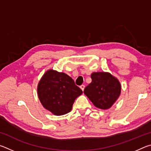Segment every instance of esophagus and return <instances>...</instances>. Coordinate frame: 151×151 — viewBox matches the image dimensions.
<instances>
[{
    "label": "esophagus",
    "instance_id": "obj_1",
    "mask_svg": "<svg viewBox=\"0 0 151 151\" xmlns=\"http://www.w3.org/2000/svg\"><path fill=\"white\" fill-rule=\"evenodd\" d=\"M85 86L83 85H82L81 86H80V88H81V90L83 91H84V89H85Z\"/></svg>",
    "mask_w": 151,
    "mask_h": 151
}]
</instances>
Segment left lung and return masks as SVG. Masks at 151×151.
<instances>
[{
  "label": "left lung",
  "mask_w": 151,
  "mask_h": 151,
  "mask_svg": "<svg viewBox=\"0 0 151 151\" xmlns=\"http://www.w3.org/2000/svg\"><path fill=\"white\" fill-rule=\"evenodd\" d=\"M91 76L92 82L85 87L84 93L97 108H111L121 94V85L119 80L105 72L93 73Z\"/></svg>",
  "instance_id": "left-lung-1"
}]
</instances>
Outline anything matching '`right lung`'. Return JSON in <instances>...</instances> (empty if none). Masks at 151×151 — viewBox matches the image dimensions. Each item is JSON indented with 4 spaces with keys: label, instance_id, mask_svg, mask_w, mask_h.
Masks as SVG:
<instances>
[{
    "label": "right lung",
    "instance_id": "add662e5",
    "mask_svg": "<svg viewBox=\"0 0 151 151\" xmlns=\"http://www.w3.org/2000/svg\"><path fill=\"white\" fill-rule=\"evenodd\" d=\"M37 92L42 106L57 116L69 112L75 99L83 93L72 78L52 69L42 76Z\"/></svg>",
    "mask_w": 151,
    "mask_h": 151
}]
</instances>
